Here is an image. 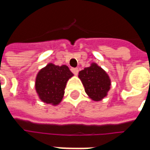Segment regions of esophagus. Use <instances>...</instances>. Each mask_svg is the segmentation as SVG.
<instances>
[{
	"instance_id": "esophagus-1",
	"label": "esophagus",
	"mask_w": 150,
	"mask_h": 150,
	"mask_svg": "<svg viewBox=\"0 0 150 150\" xmlns=\"http://www.w3.org/2000/svg\"><path fill=\"white\" fill-rule=\"evenodd\" d=\"M72 70V72L75 74V75H78V68H72L71 69Z\"/></svg>"
}]
</instances>
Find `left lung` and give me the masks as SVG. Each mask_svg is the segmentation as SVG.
<instances>
[{"label": "left lung", "mask_w": 150, "mask_h": 150, "mask_svg": "<svg viewBox=\"0 0 150 150\" xmlns=\"http://www.w3.org/2000/svg\"><path fill=\"white\" fill-rule=\"evenodd\" d=\"M78 78L83 85L86 93L92 100H103L110 90L111 79L106 71L96 62H92L88 67L80 71Z\"/></svg>", "instance_id": "8db88e82"}]
</instances>
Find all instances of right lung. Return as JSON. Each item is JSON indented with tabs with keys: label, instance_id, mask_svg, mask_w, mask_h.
<instances>
[{
	"label": "right lung",
	"instance_id": "1",
	"mask_svg": "<svg viewBox=\"0 0 150 150\" xmlns=\"http://www.w3.org/2000/svg\"><path fill=\"white\" fill-rule=\"evenodd\" d=\"M73 76L67 65L48 63L37 74L35 89L42 102L57 106L60 103L67 81Z\"/></svg>",
	"mask_w": 150,
	"mask_h": 150
}]
</instances>
